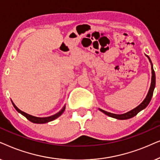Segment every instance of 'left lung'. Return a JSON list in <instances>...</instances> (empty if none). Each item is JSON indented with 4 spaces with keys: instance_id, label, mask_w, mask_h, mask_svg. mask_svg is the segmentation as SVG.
Masks as SVG:
<instances>
[{
    "instance_id": "8db88e82",
    "label": "left lung",
    "mask_w": 160,
    "mask_h": 160,
    "mask_svg": "<svg viewBox=\"0 0 160 160\" xmlns=\"http://www.w3.org/2000/svg\"><path fill=\"white\" fill-rule=\"evenodd\" d=\"M146 56L148 57V60H149L151 64H152V82H151V86H150L149 91H148V94H147L146 97L145 98V99L142 101V103L140 104V105H138V107L134 108L133 110H130V111L127 112H126V113H123V114L111 113V112H107V111H105V110H103L99 108L100 111L104 112V113H105V115H107V116H108L112 117V118L119 119V120H126V119L131 118H132V117L135 116L138 113V112H139L140 111H141L142 110L145 109V108L148 106V105L149 104V102L151 101V99H152V97L153 96V92H154V89L155 88V84H156V77H155L154 70V69H153V65H152V61H151L150 58L148 56V55H146Z\"/></svg>"
}]
</instances>
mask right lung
I'll use <instances>...</instances> for the list:
<instances>
[{
    "mask_svg": "<svg viewBox=\"0 0 160 160\" xmlns=\"http://www.w3.org/2000/svg\"><path fill=\"white\" fill-rule=\"evenodd\" d=\"M12 105H13L14 108L17 110V111L22 114V116H24L25 118L28 119V120H29L30 121H31V122L35 123H45L50 122V121L55 120V118H58V117L63 113V111L65 110V108H66V106H64V107H63L62 109L60 110V111H59L58 112H57L56 114L53 115V116H51L49 117H44V118H39V117H36V116H31V115H29V114L26 113V112L22 111V110H20L15 105H14L13 102L12 101Z\"/></svg>",
    "mask_w": 160,
    "mask_h": 160,
    "instance_id": "right-lung-1",
    "label": "right lung"
}]
</instances>
